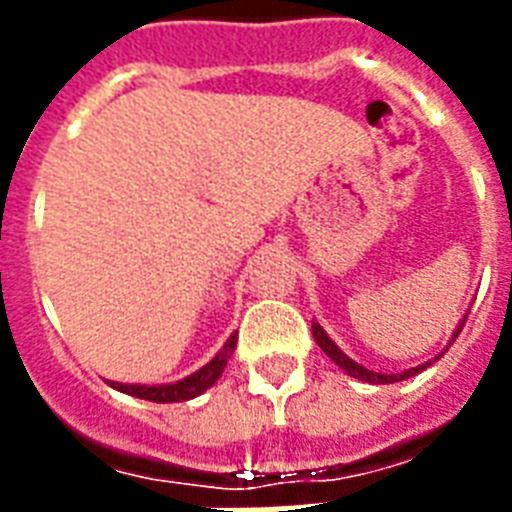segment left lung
I'll use <instances>...</instances> for the list:
<instances>
[{
    "instance_id": "obj_1",
    "label": "left lung",
    "mask_w": 512,
    "mask_h": 512,
    "mask_svg": "<svg viewBox=\"0 0 512 512\" xmlns=\"http://www.w3.org/2000/svg\"><path fill=\"white\" fill-rule=\"evenodd\" d=\"M465 319H468V316H465ZM465 319L460 321V327H457V332H454V337L460 335V329L465 327ZM454 337H452V342H454ZM313 340L319 342V348L324 350V353H327V356L332 358V361H335L337 366H340V369H345V372H348L350 377H356V380H361V382H372V385H385V382H401V380H409V377H414V374H420L422 369H428V366H430V361H428V364L414 366V369H406V372H401V374H382V372H372V369H366V366L356 364V361H353V358L345 356V353H342V350L337 348L335 342L329 340V335H327V332H324V329L319 327V324H313ZM433 361H436V358H433Z\"/></svg>"
}]
</instances>
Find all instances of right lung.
<instances>
[{
  "instance_id": "1",
  "label": "right lung",
  "mask_w": 512,
  "mask_h": 512,
  "mask_svg": "<svg viewBox=\"0 0 512 512\" xmlns=\"http://www.w3.org/2000/svg\"><path fill=\"white\" fill-rule=\"evenodd\" d=\"M236 340H239V335L228 337L223 350H220V353H217L207 366H201L199 372H193L191 377H185V380L180 382H172V385H124V382H111V388L122 390V393H127V396L146 398V401H154V404H175V401L196 398L201 396L207 388H212V385L217 382V377L223 374L228 358L233 356Z\"/></svg>"
}]
</instances>
